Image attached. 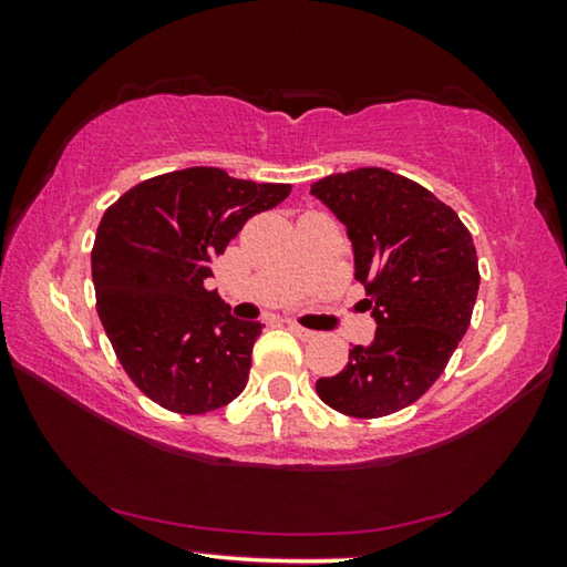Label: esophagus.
<instances>
[{
	"instance_id": "34e87169",
	"label": "esophagus",
	"mask_w": 567,
	"mask_h": 567,
	"mask_svg": "<svg viewBox=\"0 0 567 567\" xmlns=\"http://www.w3.org/2000/svg\"><path fill=\"white\" fill-rule=\"evenodd\" d=\"M287 328H290L297 334V338H302V340H312L315 338L312 330H307V328H302V324H297V322H287Z\"/></svg>"
}]
</instances>
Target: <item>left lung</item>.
I'll use <instances>...</instances> for the list:
<instances>
[{
  "mask_svg": "<svg viewBox=\"0 0 567 567\" xmlns=\"http://www.w3.org/2000/svg\"><path fill=\"white\" fill-rule=\"evenodd\" d=\"M310 192L348 227L354 280L378 322L318 395L350 417H385L443 375L467 332L480 287L477 252L453 207L395 172L360 167L322 177Z\"/></svg>",
  "mask_w": 567,
  "mask_h": 567,
  "instance_id": "obj_1",
  "label": "left lung"
}]
</instances>
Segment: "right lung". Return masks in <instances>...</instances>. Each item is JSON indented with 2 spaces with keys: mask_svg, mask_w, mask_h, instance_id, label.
Instances as JSON below:
<instances>
[{
  "mask_svg": "<svg viewBox=\"0 0 567 567\" xmlns=\"http://www.w3.org/2000/svg\"><path fill=\"white\" fill-rule=\"evenodd\" d=\"M290 185L187 167L140 182L107 207L92 247L102 328L130 380L165 410L203 415L245 390L260 322L207 290L215 257Z\"/></svg>",
  "mask_w": 567,
  "mask_h": 567,
  "instance_id": "obj_1",
  "label": "right lung"
}]
</instances>
